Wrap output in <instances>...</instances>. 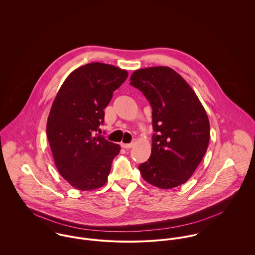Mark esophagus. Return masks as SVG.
I'll return each mask as SVG.
<instances>
[{
  "label": "esophagus",
  "instance_id": "1",
  "mask_svg": "<svg viewBox=\"0 0 255 255\" xmlns=\"http://www.w3.org/2000/svg\"><path fill=\"white\" fill-rule=\"evenodd\" d=\"M121 146H122L123 148L128 149V148H131V147L133 146V143H132V142H131V143H121Z\"/></svg>",
  "mask_w": 255,
  "mask_h": 255
}]
</instances>
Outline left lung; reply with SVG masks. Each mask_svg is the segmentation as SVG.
<instances>
[{"label":"left lung","mask_w":255,"mask_h":255,"mask_svg":"<svg viewBox=\"0 0 255 255\" xmlns=\"http://www.w3.org/2000/svg\"><path fill=\"white\" fill-rule=\"evenodd\" d=\"M130 85L138 88L152 107L151 155L138 169L146 182L163 189L188 181L206 153L210 124L195 92L168 67L137 70Z\"/></svg>","instance_id":"left-lung-1"}]
</instances>
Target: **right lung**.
<instances>
[{
  "mask_svg": "<svg viewBox=\"0 0 255 255\" xmlns=\"http://www.w3.org/2000/svg\"><path fill=\"white\" fill-rule=\"evenodd\" d=\"M125 70L90 63L71 73L50 110L47 136L61 176L79 190H92L107 181L121 146L94 136L104 123L113 92L127 79Z\"/></svg>",
  "mask_w": 255,
  "mask_h": 255,
  "instance_id": "right-lung-1",
  "label": "right lung"
}]
</instances>
